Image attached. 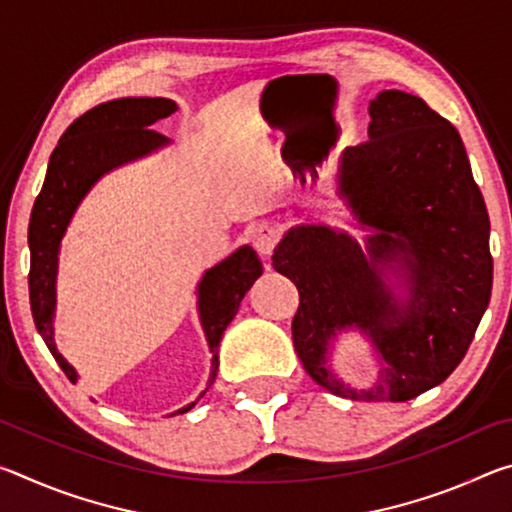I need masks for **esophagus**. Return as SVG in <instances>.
<instances>
[{
	"mask_svg": "<svg viewBox=\"0 0 512 512\" xmlns=\"http://www.w3.org/2000/svg\"><path fill=\"white\" fill-rule=\"evenodd\" d=\"M250 241H253V246L259 255L268 257V255H273L277 241H280V230H277L271 223H259L253 230H250Z\"/></svg>",
	"mask_w": 512,
	"mask_h": 512,
	"instance_id": "obj_1",
	"label": "esophagus"
}]
</instances>
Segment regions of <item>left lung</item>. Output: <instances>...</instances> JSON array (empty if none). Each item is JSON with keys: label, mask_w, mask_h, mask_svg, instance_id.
Wrapping results in <instances>:
<instances>
[{"label": "left lung", "mask_w": 512, "mask_h": 512, "mask_svg": "<svg viewBox=\"0 0 512 512\" xmlns=\"http://www.w3.org/2000/svg\"><path fill=\"white\" fill-rule=\"evenodd\" d=\"M368 142L348 146L339 189L368 237L302 225L280 241L273 268L300 293L291 323L298 359L320 386L361 402H406L443 384L463 361L490 302V219L456 128L413 94L370 101ZM400 261L410 300L399 305L378 268ZM357 324L387 366L368 392H352L324 368L326 339Z\"/></svg>", "instance_id": "8db88e82"}]
</instances>
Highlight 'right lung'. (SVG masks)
<instances>
[{"instance_id":"1","label":"right lung","mask_w":512,"mask_h":512,"mask_svg":"<svg viewBox=\"0 0 512 512\" xmlns=\"http://www.w3.org/2000/svg\"><path fill=\"white\" fill-rule=\"evenodd\" d=\"M176 103L169 99L128 97L99 103L69 124L65 135L51 153L47 178L36 198L29 223V298L31 314L42 341L54 354L69 381H76V372L60 357L54 345V318L56 305V264L58 246L63 239L69 219L85 192L101 173L117 164L140 158L144 153L158 149L167 137L149 128L153 121L169 117ZM262 275V264L253 248H239L225 262L207 271L198 287V309H201L203 329L212 350V381L219 370V343L235 318L241 298L246 296L253 282ZM194 404H189V411ZM178 411V413H183Z\"/></svg>"}]
</instances>
